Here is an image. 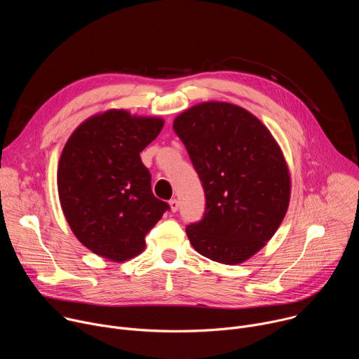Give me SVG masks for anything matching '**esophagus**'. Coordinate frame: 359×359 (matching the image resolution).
Returning a JSON list of instances; mask_svg holds the SVG:
<instances>
[{
    "mask_svg": "<svg viewBox=\"0 0 359 359\" xmlns=\"http://www.w3.org/2000/svg\"><path fill=\"white\" fill-rule=\"evenodd\" d=\"M169 205H170V210H172L173 212H176V211L179 210V201H177L176 198H172V200L169 201Z\"/></svg>",
    "mask_w": 359,
    "mask_h": 359,
    "instance_id": "esophagus-1",
    "label": "esophagus"
}]
</instances>
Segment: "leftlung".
Segmentation results:
<instances>
[{
    "mask_svg": "<svg viewBox=\"0 0 359 359\" xmlns=\"http://www.w3.org/2000/svg\"><path fill=\"white\" fill-rule=\"evenodd\" d=\"M173 130L184 144L205 194L201 221L187 225L193 248L225 264L262 250L290 201V173L271 131L245 108L200 102L179 114Z\"/></svg>",
    "mask_w": 359,
    "mask_h": 359,
    "instance_id": "obj_1",
    "label": "left lung"
}]
</instances>
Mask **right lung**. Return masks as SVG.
<instances>
[{
  "mask_svg": "<svg viewBox=\"0 0 359 359\" xmlns=\"http://www.w3.org/2000/svg\"><path fill=\"white\" fill-rule=\"evenodd\" d=\"M159 116L107 109L83 121L57 165L62 211L77 240L112 262L140 255L169 204L156 198L140 154L159 135Z\"/></svg>",
  "mask_w": 359,
  "mask_h": 359,
  "instance_id": "1",
  "label": "right lung"
}]
</instances>
